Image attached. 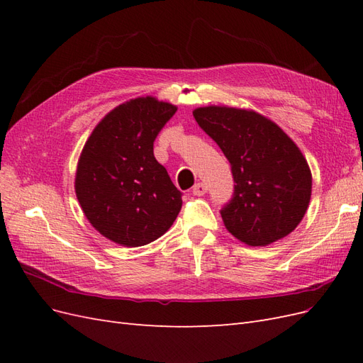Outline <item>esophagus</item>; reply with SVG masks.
Here are the masks:
<instances>
[{"label":"esophagus","mask_w":363,"mask_h":363,"mask_svg":"<svg viewBox=\"0 0 363 363\" xmlns=\"http://www.w3.org/2000/svg\"><path fill=\"white\" fill-rule=\"evenodd\" d=\"M207 192V186L204 183H196L192 189V194L195 196H203Z\"/></svg>","instance_id":"1"}]
</instances>
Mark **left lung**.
Returning <instances> with one entry per match:
<instances>
[{"label":"left lung","mask_w":363,"mask_h":363,"mask_svg":"<svg viewBox=\"0 0 363 363\" xmlns=\"http://www.w3.org/2000/svg\"><path fill=\"white\" fill-rule=\"evenodd\" d=\"M192 113L232 164L233 199L221 211L228 232L251 247L294 232L312 195L311 168L295 142L255 111L207 106Z\"/></svg>","instance_id":"1"}]
</instances>
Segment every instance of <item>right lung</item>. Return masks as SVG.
<instances>
[{"mask_svg": "<svg viewBox=\"0 0 363 363\" xmlns=\"http://www.w3.org/2000/svg\"><path fill=\"white\" fill-rule=\"evenodd\" d=\"M177 107L139 96L108 112L86 140L75 194L95 230L124 247L147 245L168 232L182 192L156 160L152 145Z\"/></svg>", "mask_w": 363, "mask_h": 363, "instance_id": "right-lung-1", "label": "right lung"}]
</instances>
